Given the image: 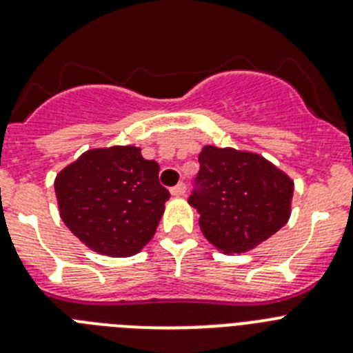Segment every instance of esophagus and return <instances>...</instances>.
<instances>
[{"mask_svg": "<svg viewBox=\"0 0 353 353\" xmlns=\"http://www.w3.org/2000/svg\"><path fill=\"white\" fill-rule=\"evenodd\" d=\"M171 194L176 196V198L185 194V183H179V185H174L173 189H171Z\"/></svg>", "mask_w": 353, "mask_h": 353, "instance_id": "34e87169", "label": "esophagus"}]
</instances>
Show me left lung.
I'll return each mask as SVG.
<instances>
[{"label":"left lung","instance_id":"obj_1","mask_svg":"<svg viewBox=\"0 0 353 353\" xmlns=\"http://www.w3.org/2000/svg\"><path fill=\"white\" fill-rule=\"evenodd\" d=\"M198 189L189 205L205 239L224 254H240L279 232L292 214L293 180L254 152L207 145L199 154Z\"/></svg>","mask_w":353,"mask_h":353}]
</instances>
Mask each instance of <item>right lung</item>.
<instances>
[{"label":"right lung","instance_id":"right-lung-1","mask_svg":"<svg viewBox=\"0 0 353 353\" xmlns=\"http://www.w3.org/2000/svg\"><path fill=\"white\" fill-rule=\"evenodd\" d=\"M60 217L86 248L111 258L138 254L170 199L159 164L132 145L86 150L56 174Z\"/></svg>","mask_w":353,"mask_h":353}]
</instances>
